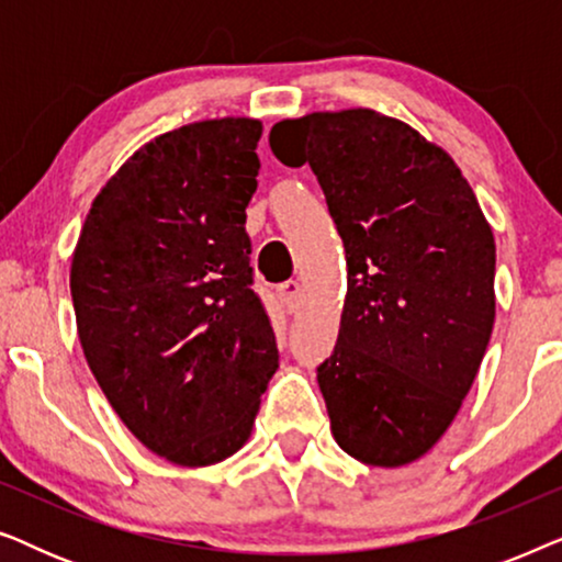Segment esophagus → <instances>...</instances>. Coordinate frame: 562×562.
<instances>
[{"label": "esophagus", "instance_id": "esophagus-1", "mask_svg": "<svg viewBox=\"0 0 562 562\" xmlns=\"http://www.w3.org/2000/svg\"><path fill=\"white\" fill-rule=\"evenodd\" d=\"M279 294L283 296V302L289 304V310H296L299 302H302V283L299 281H286L279 286Z\"/></svg>", "mask_w": 562, "mask_h": 562}]
</instances>
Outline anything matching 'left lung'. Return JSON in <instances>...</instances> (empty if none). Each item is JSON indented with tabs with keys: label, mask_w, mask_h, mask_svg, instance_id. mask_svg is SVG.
I'll use <instances>...</instances> for the list:
<instances>
[{
	"label": "left lung",
	"mask_w": 562,
	"mask_h": 562,
	"mask_svg": "<svg viewBox=\"0 0 562 562\" xmlns=\"http://www.w3.org/2000/svg\"><path fill=\"white\" fill-rule=\"evenodd\" d=\"M268 143L310 164L348 258L340 335L317 368L335 440L366 465L412 463L452 425L491 340V225L456 160L402 120L312 112Z\"/></svg>",
	"instance_id": "8db88e82"
}]
</instances>
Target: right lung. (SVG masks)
<instances>
[{
	"mask_svg": "<svg viewBox=\"0 0 562 562\" xmlns=\"http://www.w3.org/2000/svg\"><path fill=\"white\" fill-rule=\"evenodd\" d=\"M260 133L222 117L145 143L97 194L74 250L91 373L130 432L176 465L235 456L279 368L245 233Z\"/></svg>",
	"mask_w": 562,
	"mask_h": 562,
	"instance_id": "obj_1",
	"label": "right lung"
}]
</instances>
